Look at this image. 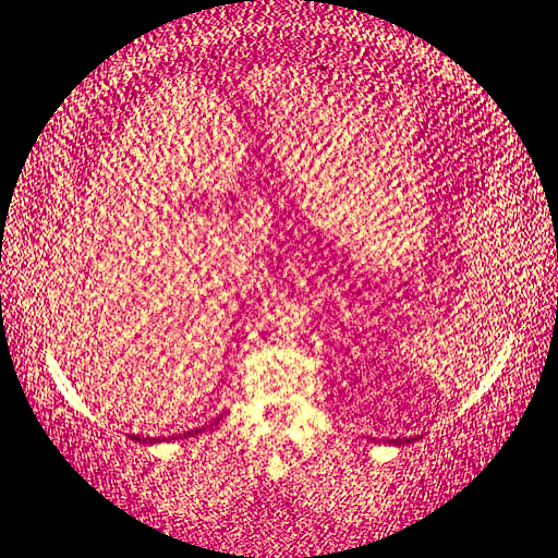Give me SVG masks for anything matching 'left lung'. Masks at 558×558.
Here are the masks:
<instances>
[{"instance_id":"8db88e82","label":"left lung","mask_w":558,"mask_h":558,"mask_svg":"<svg viewBox=\"0 0 558 558\" xmlns=\"http://www.w3.org/2000/svg\"><path fill=\"white\" fill-rule=\"evenodd\" d=\"M404 442H412V437H407V439H397V445H404Z\"/></svg>"}]
</instances>
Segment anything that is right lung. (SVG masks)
Masks as SVG:
<instances>
[{
	"label": "right lung",
	"mask_w": 558,
	"mask_h": 558,
	"mask_svg": "<svg viewBox=\"0 0 558 558\" xmlns=\"http://www.w3.org/2000/svg\"><path fill=\"white\" fill-rule=\"evenodd\" d=\"M133 439H138V442H141V439H144V442H154V437H148V439L146 437H133Z\"/></svg>",
	"instance_id": "add662e5"
}]
</instances>
